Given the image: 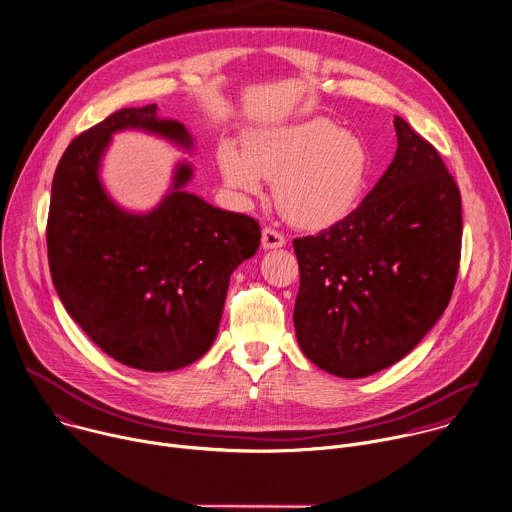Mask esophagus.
<instances>
[{"instance_id": "34e87169", "label": "esophagus", "mask_w": 512, "mask_h": 512, "mask_svg": "<svg viewBox=\"0 0 512 512\" xmlns=\"http://www.w3.org/2000/svg\"><path fill=\"white\" fill-rule=\"evenodd\" d=\"M287 243L285 235L279 233L277 229H271V227H265L263 229V237H261V245L263 249H279Z\"/></svg>"}]
</instances>
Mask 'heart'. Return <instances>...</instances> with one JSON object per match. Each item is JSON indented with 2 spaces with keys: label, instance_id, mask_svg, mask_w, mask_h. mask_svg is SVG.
Instances as JSON below:
<instances>
[{
  "label": "heart",
  "instance_id": "b5f03b06",
  "mask_svg": "<svg viewBox=\"0 0 512 512\" xmlns=\"http://www.w3.org/2000/svg\"><path fill=\"white\" fill-rule=\"evenodd\" d=\"M219 168L225 183L259 195L261 179L275 181L279 211L295 225L319 229L346 219L372 175L366 144L325 118H311L255 136L249 150L223 144Z\"/></svg>",
  "mask_w": 512,
  "mask_h": 512
}]
</instances>
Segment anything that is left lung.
Instances as JSON below:
<instances>
[{
    "label": "left lung",
    "instance_id": "8db88e82",
    "mask_svg": "<svg viewBox=\"0 0 512 512\" xmlns=\"http://www.w3.org/2000/svg\"><path fill=\"white\" fill-rule=\"evenodd\" d=\"M378 185L346 219L293 241L303 354L327 374L364 378L410 354L444 313L462 247L460 191L440 152L404 118Z\"/></svg>",
    "mask_w": 512,
    "mask_h": 512
}]
</instances>
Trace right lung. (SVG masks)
Listing matches in <instances>:
<instances>
[{"instance_id":"add662e5","label":"right lung","mask_w":512,"mask_h":512,"mask_svg":"<svg viewBox=\"0 0 512 512\" xmlns=\"http://www.w3.org/2000/svg\"><path fill=\"white\" fill-rule=\"evenodd\" d=\"M144 128L191 146L177 120L156 104L122 108L78 134L62 154L48 211V261L54 287L92 342L116 362L170 372L211 348L231 273L255 255L261 227L185 193L191 166L148 215L118 209L98 181L112 132Z\"/></svg>"}]
</instances>
